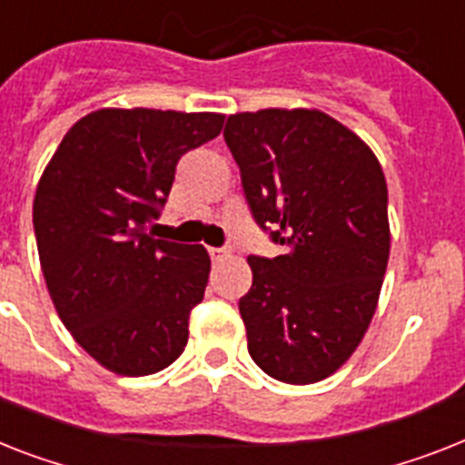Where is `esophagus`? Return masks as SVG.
Segmentation results:
<instances>
[{"label": "esophagus", "mask_w": 465, "mask_h": 465, "mask_svg": "<svg viewBox=\"0 0 465 465\" xmlns=\"http://www.w3.org/2000/svg\"><path fill=\"white\" fill-rule=\"evenodd\" d=\"M209 254H211V259H213V261H225V259H230V249L211 247V249H209Z\"/></svg>", "instance_id": "34e87169"}]
</instances>
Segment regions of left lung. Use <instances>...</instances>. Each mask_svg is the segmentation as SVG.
Returning <instances> with one entry per match:
<instances>
[{
	"label": "left lung",
	"instance_id": "1",
	"mask_svg": "<svg viewBox=\"0 0 465 465\" xmlns=\"http://www.w3.org/2000/svg\"><path fill=\"white\" fill-rule=\"evenodd\" d=\"M223 137L256 223L282 244L275 259H247L249 356L280 382L325 380L378 306L390 259L385 173L361 137L318 109L242 111Z\"/></svg>",
	"mask_w": 465,
	"mask_h": 465
}]
</instances>
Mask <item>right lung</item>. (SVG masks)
Here are the masks:
<instances>
[{
	"label": "right lung",
	"instance_id": "obj_1",
	"mask_svg": "<svg viewBox=\"0 0 465 465\" xmlns=\"http://www.w3.org/2000/svg\"><path fill=\"white\" fill-rule=\"evenodd\" d=\"M221 128L223 114L211 111H92L37 183L33 225L54 309L111 373H159L185 349L211 259L202 244L156 240L147 225L180 156Z\"/></svg>",
	"mask_w": 465,
	"mask_h": 465
}]
</instances>
